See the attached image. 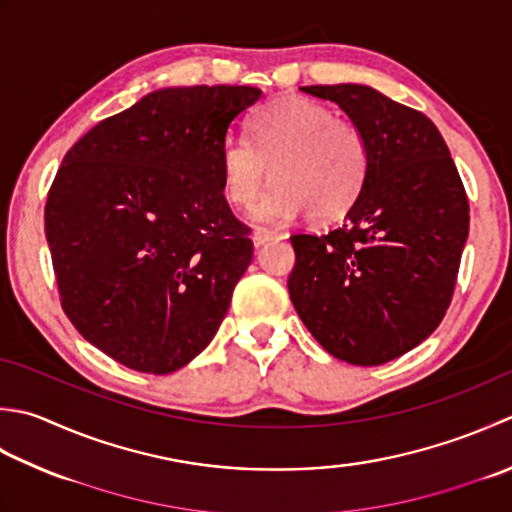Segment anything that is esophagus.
Listing matches in <instances>:
<instances>
[{"instance_id":"obj_1","label":"esophagus","mask_w":512,"mask_h":512,"mask_svg":"<svg viewBox=\"0 0 512 512\" xmlns=\"http://www.w3.org/2000/svg\"><path fill=\"white\" fill-rule=\"evenodd\" d=\"M275 239H282V235H279L277 230L255 228V233H253V242H255V246H257V248H259V246H264V244H268V242H275Z\"/></svg>"}]
</instances>
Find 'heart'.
Masks as SVG:
<instances>
[{"label":"heart","instance_id":"b5f03b06","mask_svg":"<svg viewBox=\"0 0 512 512\" xmlns=\"http://www.w3.org/2000/svg\"><path fill=\"white\" fill-rule=\"evenodd\" d=\"M224 193L248 206L266 175L273 184L253 208L259 222L284 224L308 213L313 222L346 215L364 193L370 144L350 119L306 97H286L259 108L248 139L228 137L219 150Z\"/></svg>","mask_w":512,"mask_h":512}]
</instances>
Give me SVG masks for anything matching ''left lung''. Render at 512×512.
<instances>
[{
    "instance_id": "1",
    "label": "left lung",
    "mask_w": 512,
    "mask_h": 512,
    "mask_svg": "<svg viewBox=\"0 0 512 512\" xmlns=\"http://www.w3.org/2000/svg\"><path fill=\"white\" fill-rule=\"evenodd\" d=\"M364 130L370 173L342 226L293 235L288 293L330 355L355 366L402 357L442 322L468 237V197L442 133L362 84L302 86Z\"/></svg>"
}]
</instances>
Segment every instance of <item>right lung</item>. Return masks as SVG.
<instances>
[{"mask_svg":"<svg viewBox=\"0 0 512 512\" xmlns=\"http://www.w3.org/2000/svg\"><path fill=\"white\" fill-rule=\"evenodd\" d=\"M253 86L162 88L68 150L44 210L62 308L126 368L168 375L215 337L253 259L219 150Z\"/></svg>","mask_w":512,"mask_h":512,"instance_id":"add662e5","label":"right lung"}]
</instances>
